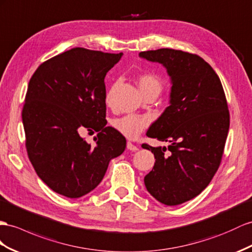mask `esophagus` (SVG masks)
I'll return each mask as SVG.
<instances>
[{"instance_id":"1","label":"esophagus","mask_w":252,"mask_h":252,"mask_svg":"<svg viewBox=\"0 0 252 252\" xmlns=\"http://www.w3.org/2000/svg\"><path fill=\"white\" fill-rule=\"evenodd\" d=\"M126 148H127L128 150H131V151H137L138 150V147L135 146L134 144H132L131 141H127V143H126Z\"/></svg>"}]
</instances>
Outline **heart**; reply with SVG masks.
<instances>
[{
	"label": "heart",
	"instance_id": "obj_1",
	"mask_svg": "<svg viewBox=\"0 0 252 252\" xmlns=\"http://www.w3.org/2000/svg\"><path fill=\"white\" fill-rule=\"evenodd\" d=\"M137 86L143 95L150 92H156L158 94L160 93L163 88V84L157 75L145 73L140 75L137 79ZM115 92V86L111 88L107 93L105 103L107 105H111L112 96ZM112 126L116 131H118L120 134L127 138H136L138 135L143 132L145 128L149 126V118L146 116H138L134 114L125 115L122 117L116 118L113 120Z\"/></svg>",
	"mask_w": 252,
	"mask_h": 252
}]
</instances>
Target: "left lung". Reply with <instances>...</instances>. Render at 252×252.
I'll return each instance as SVG.
<instances>
[{
	"label": "left lung",
	"instance_id": "obj_1",
	"mask_svg": "<svg viewBox=\"0 0 252 252\" xmlns=\"http://www.w3.org/2000/svg\"><path fill=\"white\" fill-rule=\"evenodd\" d=\"M139 57L162 64L171 84L169 106L147 131L169 146H141L156 158L145 185L160 203L178 205L198 196L218 169L230 126L227 100L215 71L196 54L166 48Z\"/></svg>",
	"mask_w": 252,
	"mask_h": 252
}]
</instances>
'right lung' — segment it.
Returning a JSON list of instances; mask_svg holds the SVG:
<instances>
[{"instance_id": "right-lung-1", "label": "right lung", "mask_w": 252, "mask_h": 252, "mask_svg": "<svg viewBox=\"0 0 252 252\" xmlns=\"http://www.w3.org/2000/svg\"><path fill=\"white\" fill-rule=\"evenodd\" d=\"M122 55L73 48L31 77L22 111L25 145L38 177L60 195L94 190L126 149V138L105 120L104 79ZM84 128L98 132L94 147L80 137Z\"/></svg>"}]
</instances>
